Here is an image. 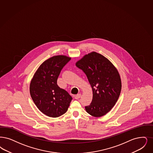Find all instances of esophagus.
<instances>
[{
    "mask_svg": "<svg viewBox=\"0 0 153 153\" xmlns=\"http://www.w3.org/2000/svg\"><path fill=\"white\" fill-rule=\"evenodd\" d=\"M81 96V94H77V95H76V96H75L74 98H75V99H76V100H78V99H79V98H80Z\"/></svg>",
    "mask_w": 153,
    "mask_h": 153,
    "instance_id": "1",
    "label": "esophagus"
}]
</instances>
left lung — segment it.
I'll return each instance as SVG.
<instances>
[{"instance_id":"1","label":"left lung","mask_w":153,"mask_h":153,"mask_svg":"<svg viewBox=\"0 0 153 153\" xmlns=\"http://www.w3.org/2000/svg\"><path fill=\"white\" fill-rule=\"evenodd\" d=\"M85 74L92 86V102L85 107L92 116H103L110 111L119 98L121 81L116 68L104 56L91 52L76 64Z\"/></svg>"}]
</instances>
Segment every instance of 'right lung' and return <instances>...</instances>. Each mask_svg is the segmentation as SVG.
Listing matches in <instances>:
<instances>
[{"instance_id":"right-lung-1","label":"right lung","mask_w":153,"mask_h":153,"mask_svg":"<svg viewBox=\"0 0 153 153\" xmlns=\"http://www.w3.org/2000/svg\"><path fill=\"white\" fill-rule=\"evenodd\" d=\"M71 59L62 55L49 58L39 67L31 80V98L37 108L47 116H61L66 113L72 100L57 84L62 69Z\"/></svg>"}]
</instances>
